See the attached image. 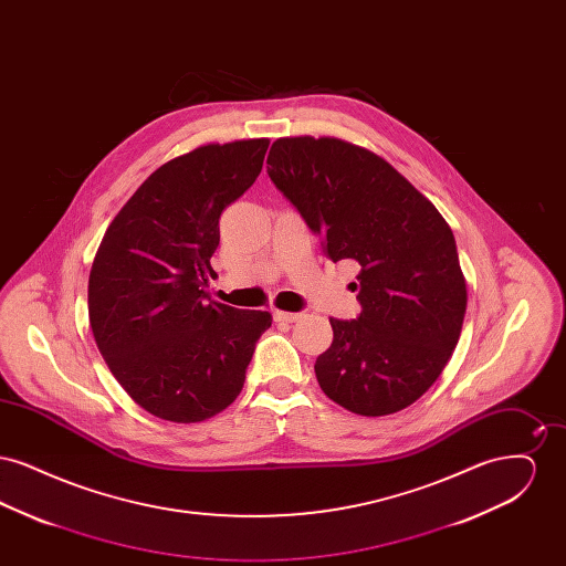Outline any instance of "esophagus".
Segmentation results:
<instances>
[{
  "mask_svg": "<svg viewBox=\"0 0 566 566\" xmlns=\"http://www.w3.org/2000/svg\"><path fill=\"white\" fill-rule=\"evenodd\" d=\"M298 318H301V314H295V312H280V310L273 312V321H277V323H296Z\"/></svg>",
  "mask_w": 566,
  "mask_h": 566,
  "instance_id": "34e87169",
  "label": "esophagus"
}]
</instances>
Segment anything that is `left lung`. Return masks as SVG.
<instances>
[{
  "label": "left lung",
  "mask_w": 566,
  "mask_h": 566,
  "mask_svg": "<svg viewBox=\"0 0 566 566\" xmlns=\"http://www.w3.org/2000/svg\"><path fill=\"white\" fill-rule=\"evenodd\" d=\"M268 174L326 256L360 268L363 312L331 318L333 344L314 365L324 395L360 416L418 401L448 365L467 312L452 229L390 163L337 137L275 139Z\"/></svg>",
  "instance_id": "8db88e82"
}]
</instances>
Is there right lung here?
I'll list each match as a JSON object with an SVG mask.
<instances>
[{
    "mask_svg": "<svg viewBox=\"0 0 566 566\" xmlns=\"http://www.w3.org/2000/svg\"><path fill=\"white\" fill-rule=\"evenodd\" d=\"M270 139L208 144L165 163L112 220L88 275V321L135 403L201 422L233 403L270 312L210 301L218 220L254 185Z\"/></svg>",
    "mask_w": 566,
    "mask_h": 566,
    "instance_id": "right-lung-1",
    "label": "right lung"
}]
</instances>
